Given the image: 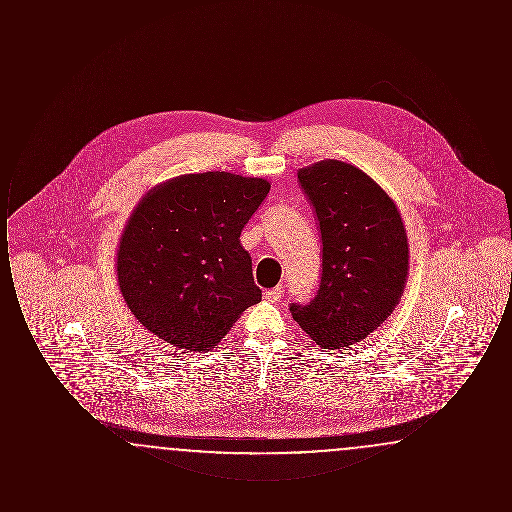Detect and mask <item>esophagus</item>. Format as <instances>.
<instances>
[{"label": "esophagus", "mask_w": 512, "mask_h": 512, "mask_svg": "<svg viewBox=\"0 0 512 512\" xmlns=\"http://www.w3.org/2000/svg\"><path fill=\"white\" fill-rule=\"evenodd\" d=\"M282 293H284V288H282V286H276V288H272V290H267V292H265V299L270 301V303H276V301H280V299H282Z\"/></svg>", "instance_id": "esophagus-1"}]
</instances>
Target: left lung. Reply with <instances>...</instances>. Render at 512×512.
Segmentation results:
<instances>
[{
    "label": "left lung",
    "instance_id": "left-lung-1",
    "mask_svg": "<svg viewBox=\"0 0 512 512\" xmlns=\"http://www.w3.org/2000/svg\"><path fill=\"white\" fill-rule=\"evenodd\" d=\"M322 240L317 295L290 303L295 322L324 349L365 340L405 290L409 244L390 195L366 172L328 159L297 172Z\"/></svg>",
    "mask_w": 512,
    "mask_h": 512
}]
</instances>
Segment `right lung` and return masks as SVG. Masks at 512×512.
Segmentation results:
<instances>
[{"label":"right lung","instance_id":"add662e5","mask_svg":"<svg viewBox=\"0 0 512 512\" xmlns=\"http://www.w3.org/2000/svg\"><path fill=\"white\" fill-rule=\"evenodd\" d=\"M270 184L232 172L184 174L153 188L122 232V297L147 330L174 347L205 351L261 301L240 244Z\"/></svg>","mask_w":512,"mask_h":512}]
</instances>
